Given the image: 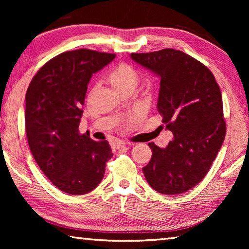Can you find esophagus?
<instances>
[{
  "label": "esophagus",
  "instance_id": "obj_1",
  "mask_svg": "<svg viewBox=\"0 0 249 249\" xmlns=\"http://www.w3.org/2000/svg\"><path fill=\"white\" fill-rule=\"evenodd\" d=\"M115 147L118 150H122V149H124V147H126V143L123 141H118V142H115Z\"/></svg>",
  "mask_w": 249,
  "mask_h": 249
}]
</instances>
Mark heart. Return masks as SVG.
Returning a JSON list of instances; mask_svg holds the SVG:
<instances>
[{
  "mask_svg": "<svg viewBox=\"0 0 249 249\" xmlns=\"http://www.w3.org/2000/svg\"><path fill=\"white\" fill-rule=\"evenodd\" d=\"M138 72L133 66L122 63L116 66L110 73L109 80L114 89H121L124 88H134L138 82Z\"/></svg>",
  "mask_w": 249,
  "mask_h": 249,
  "instance_id": "b5f03b06",
  "label": "heart"
}]
</instances>
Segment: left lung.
<instances>
[{
	"label": "left lung",
	"mask_w": 249,
	"mask_h": 249,
	"mask_svg": "<svg viewBox=\"0 0 249 249\" xmlns=\"http://www.w3.org/2000/svg\"><path fill=\"white\" fill-rule=\"evenodd\" d=\"M130 57L160 78L157 110L173 134L166 147L150 142L152 158L142 171L158 193L187 192L206 176L225 140L220 89L209 68L183 51L167 48Z\"/></svg>",
	"instance_id": "1"
}]
</instances>
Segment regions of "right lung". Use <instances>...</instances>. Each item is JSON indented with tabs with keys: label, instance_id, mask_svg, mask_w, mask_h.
<instances>
[{
	"label": "right lung",
	"instance_id": "add662e5",
	"mask_svg": "<svg viewBox=\"0 0 249 249\" xmlns=\"http://www.w3.org/2000/svg\"><path fill=\"white\" fill-rule=\"evenodd\" d=\"M115 54L66 51L37 71L25 94V131L40 170L60 190L84 195L98 186L113 156L107 140L79 133L88 84Z\"/></svg>",
	"mask_w": 249,
	"mask_h": 249
}]
</instances>
